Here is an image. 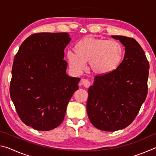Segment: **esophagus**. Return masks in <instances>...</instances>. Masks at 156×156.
<instances>
[{
    "label": "esophagus",
    "mask_w": 156,
    "mask_h": 156,
    "mask_svg": "<svg viewBox=\"0 0 156 156\" xmlns=\"http://www.w3.org/2000/svg\"><path fill=\"white\" fill-rule=\"evenodd\" d=\"M83 86L84 87H86V88H87V87H89V86H90V84H91V83H90V81H89V80H87V79H83Z\"/></svg>",
    "instance_id": "esophagus-1"
}]
</instances>
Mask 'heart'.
I'll use <instances>...</instances> for the list:
<instances>
[{"label": "heart", "instance_id": "heart-1", "mask_svg": "<svg viewBox=\"0 0 156 156\" xmlns=\"http://www.w3.org/2000/svg\"><path fill=\"white\" fill-rule=\"evenodd\" d=\"M74 51L67 53L70 67L76 73H80L87 67V62L92 72L98 75L113 72L122 62L124 48L115 40L85 36L76 43Z\"/></svg>", "mask_w": 156, "mask_h": 156}]
</instances>
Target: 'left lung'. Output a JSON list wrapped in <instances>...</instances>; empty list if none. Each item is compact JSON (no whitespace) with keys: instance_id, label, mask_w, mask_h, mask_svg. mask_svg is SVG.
<instances>
[{"instance_id":"1","label":"left lung","mask_w":156,"mask_h":156,"mask_svg":"<svg viewBox=\"0 0 156 156\" xmlns=\"http://www.w3.org/2000/svg\"><path fill=\"white\" fill-rule=\"evenodd\" d=\"M125 47V54L115 71L97 76L88 89L87 112L95 127L115 131L125 129L135 119L147 95L149 62L133 38L112 36Z\"/></svg>"}]
</instances>
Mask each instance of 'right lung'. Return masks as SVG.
I'll use <instances>...</instances> for the list:
<instances>
[{
    "mask_svg": "<svg viewBox=\"0 0 156 156\" xmlns=\"http://www.w3.org/2000/svg\"><path fill=\"white\" fill-rule=\"evenodd\" d=\"M68 33H38L29 36L16 54L10 96L26 125L49 131L64 120L69 101L80 78L66 73L64 50Z\"/></svg>",
    "mask_w": 156,
    "mask_h": 156,
    "instance_id": "obj_1",
    "label": "right lung"
}]
</instances>
